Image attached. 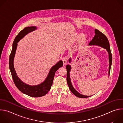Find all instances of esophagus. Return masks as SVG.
Segmentation results:
<instances>
[{
	"label": "esophagus",
	"mask_w": 123,
	"mask_h": 123,
	"mask_svg": "<svg viewBox=\"0 0 123 123\" xmlns=\"http://www.w3.org/2000/svg\"><path fill=\"white\" fill-rule=\"evenodd\" d=\"M68 60V57L65 56V57H63V58L62 59V61H63V63L64 65H65L67 63Z\"/></svg>",
	"instance_id": "1"
}]
</instances>
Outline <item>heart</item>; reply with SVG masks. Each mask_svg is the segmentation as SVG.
Listing matches in <instances>:
<instances>
[{"label":"heart","instance_id":"1","mask_svg":"<svg viewBox=\"0 0 123 123\" xmlns=\"http://www.w3.org/2000/svg\"><path fill=\"white\" fill-rule=\"evenodd\" d=\"M78 37V36H77V37H76V38H77ZM81 39H82V41H84V40H85V37H82Z\"/></svg>","mask_w":123,"mask_h":123}]
</instances>
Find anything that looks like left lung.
Here are the masks:
<instances>
[{
    "label": "left lung",
    "mask_w": 123,
    "mask_h": 123,
    "mask_svg": "<svg viewBox=\"0 0 123 123\" xmlns=\"http://www.w3.org/2000/svg\"><path fill=\"white\" fill-rule=\"evenodd\" d=\"M95 36L92 40V41H90L89 45H97L100 47H103V48L106 49L109 56V74L110 75V71H111V68L112 64V55L111 53V49H110V46L109 41L105 35L100 31L99 30L97 29H95ZM71 59L70 58L69 59V63L71 62ZM66 68H67V84L68 86V87L71 91V92L75 95L76 96L79 97V98H87L91 97V96H86L82 95L80 93H79L78 92H77L73 87L71 81V78H70L69 76V72L71 71V66L69 65H67L66 66Z\"/></svg>",
    "instance_id": "obj_1"
}]
</instances>
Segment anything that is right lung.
Wrapping results in <instances>:
<instances>
[{"mask_svg": "<svg viewBox=\"0 0 123 123\" xmlns=\"http://www.w3.org/2000/svg\"><path fill=\"white\" fill-rule=\"evenodd\" d=\"M36 29L37 28L34 26L28 27H26L19 32L13 41L12 51L9 57V68L14 83L17 88L22 93L33 97H41L46 95L48 92L51 88L52 83H53L55 72L59 68L63 66V62L62 60H60L55 65L52 66L45 81L38 85L30 86L27 85L23 82L17 76L13 66V59L17 46V43L25 35Z\"/></svg>", "mask_w": 123, "mask_h": 123, "instance_id": "add662e5", "label": "right lung"}]
</instances>
